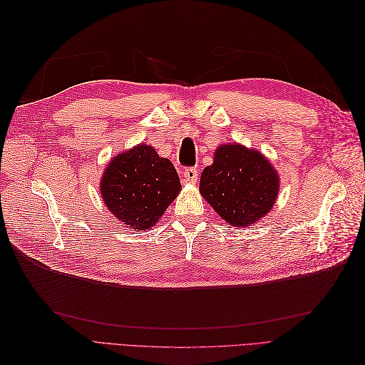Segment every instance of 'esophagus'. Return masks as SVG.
I'll list each match as a JSON object with an SVG mask.
<instances>
[{
	"label": "esophagus",
	"instance_id": "esophagus-1",
	"mask_svg": "<svg viewBox=\"0 0 365 365\" xmlns=\"http://www.w3.org/2000/svg\"><path fill=\"white\" fill-rule=\"evenodd\" d=\"M184 181L189 184H195L197 181V169L196 168H187L184 170Z\"/></svg>",
	"mask_w": 365,
	"mask_h": 365
}]
</instances>
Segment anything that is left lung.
I'll return each mask as SVG.
<instances>
[{
	"instance_id": "obj_1",
	"label": "left lung",
	"mask_w": 365,
	"mask_h": 365,
	"mask_svg": "<svg viewBox=\"0 0 365 365\" xmlns=\"http://www.w3.org/2000/svg\"><path fill=\"white\" fill-rule=\"evenodd\" d=\"M279 175L260 152L242 145L216 149L215 161L201 175L200 192L225 222L250 227L277 200Z\"/></svg>"
}]
</instances>
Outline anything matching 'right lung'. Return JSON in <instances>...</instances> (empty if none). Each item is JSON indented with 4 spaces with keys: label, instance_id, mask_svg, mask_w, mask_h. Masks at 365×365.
Segmentation results:
<instances>
[{
    "label": "right lung",
    "instance_id": "obj_1",
    "mask_svg": "<svg viewBox=\"0 0 365 365\" xmlns=\"http://www.w3.org/2000/svg\"><path fill=\"white\" fill-rule=\"evenodd\" d=\"M180 190V176L173 164L146 145L117 155L101 181L109 212L135 231L155 225Z\"/></svg>",
    "mask_w": 365,
    "mask_h": 365
}]
</instances>
